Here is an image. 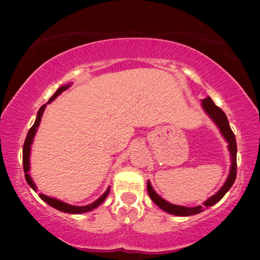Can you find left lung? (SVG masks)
Returning a JSON list of instances; mask_svg holds the SVG:
<instances>
[{"mask_svg": "<svg viewBox=\"0 0 260 260\" xmlns=\"http://www.w3.org/2000/svg\"><path fill=\"white\" fill-rule=\"evenodd\" d=\"M202 106H204L205 111L208 113L209 117L214 120V123L219 126L220 131L223 135V137L226 138V141L229 142V149L231 151V159H232V166H231V172L230 175L227 177V181L225 184L221 187L218 193L213 195L208 199L207 201L204 202V206H197V207H183V206H177V205H173L170 202L163 200V199L159 197V195L156 194V191L152 189L150 182L148 181V194L152 201L155 202L156 205L158 206L159 208L166 211L167 213H170V214L174 215H179V216H188V215H194L198 214V213H201L202 211H205V208L212 207L213 205H215L216 202H219L221 199L223 198L231 187L233 186L234 181H236L237 177V141H236V136H234L232 129H231L229 119L225 115V112L222 111L219 106H216L214 104V102L212 101L211 97L206 98L202 101Z\"/></svg>", "mask_w": 260, "mask_h": 260, "instance_id": "1", "label": "left lung"}]
</instances>
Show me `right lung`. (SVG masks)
<instances>
[{
    "instance_id": "add662e5",
    "label": "right lung",
    "mask_w": 260,
    "mask_h": 260,
    "mask_svg": "<svg viewBox=\"0 0 260 260\" xmlns=\"http://www.w3.org/2000/svg\"><path fill=\"white\" fill-rule=\"evenodd\" d=\"M70 85H66V86H61L60 88H58V91L55 92L54 94L52 95L51 98H49L48 103H51L52 101H54V99L58 97V95L61 93L62 91H65L67 87H69ZM45 108H46V104L42 105L40 110L38 111V117L37 119H35V123L33 124V126L30 127L29 131H28L27 134V137L26 140H24V144H23V154H22V163H23V172H24V177H26V181L27 183L29 184V186L33 188L34 190H37V187H35V184L33 182V180H31V177L29 176V174H28V172H29V154H30V144L31 142H33V138L35 136V133H37V129L39 126V124H40L41 122V117H42V113H44L45 111ZM110 193V189H108L105 191L104 194L102 195L101 198L98 199V200H95L93 204L91 205H87V206H81V207H79V206H72V205H69L66 204V202H62L58 200V199H54V198H48L46 197V195L44 194H39V197H40L42 200H44L46 204H48L49 206H52V207H54L58 209V211H61V212H66V213H71V214H79V213H85V212H90L92 211V209L98 207L99 205L102 204L103 201L105 200L106 197H108Z\"/></svg>"
}]
</instances>
